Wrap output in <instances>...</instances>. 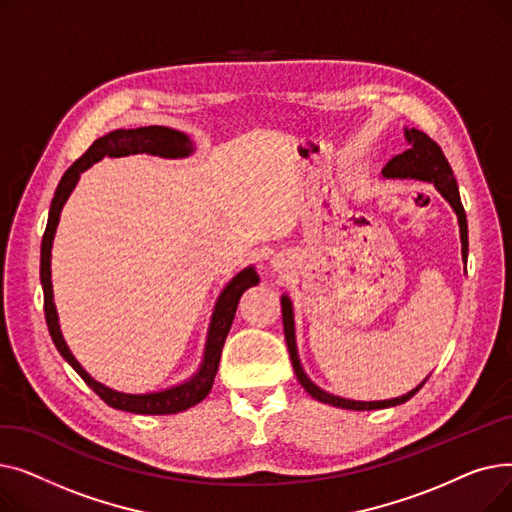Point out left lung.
I'll list each match as a JSON object with an SVG mask.
<instances>
[{"instance_id": "8db88e82", "label": "left lung", "mask_w": 512, "mask_h": 512, "mask_svg": "<svg viewBox=\"0 0 512 512\" xmlns=\"http://www.w3.org/2000/svg\"><path fill=\"white\" fill-rule=\"evenodd\" d=\"M405 137L409 143V149L402 151L400 155L392 157L386 168L382 170V174L386 178H417V180H425L432 182L438 193L450 203V207L454 209L456 218H459V226H461V242H463V261L467 263V253H469V232H467V215L461 203V195H459V186H456L452 168L448 164V159L444 157L440 145L429 139L425 132L417 130V128H405ZM282 321H284V336H286V346L290 353V361H292V369L297 373V380L301 382V386L319 402H326V405L338 407V409H348V411H375V409H388V407H396L407 402L409 398H413L421 386L425 382H421L417 388H413L411 392L390 398V400H351V398H342V396H334L326 390H321L319 386H315L307 373L301 367V359L297 353V338H294V317H292V303L282 294Z\"/></svg>"}]
</instances>
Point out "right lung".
I'll return each mask as SVG.
<instances>
[{"mask_svg":"<svg viewBox=\"0 0 512 512\" xmlns=\"http://www.w3.org/2000/svg\"><path fill=\"white\" fill-rule=\"evenodd\" d=\"M193 151H195L193 141L188 139L184 132L168 128V126H141V128H128V130H124V128L112 130V132H107L105 137L97 139L85 151V155L78 157L74 164L66 170V174L62 176V180L56 188V195H53V199H51L47 228H45V234L41 240V286H43V307H45L47 328H49L51 340H53V344H56L60 355L74 367V371L85 380V384L105 402V405H110L118 411H128V413H137V415H172V413L191 409L197 405V402H201L211 392L215 373H218L222 348H224L226 336L230 332L232 319H234L242 292L255 286L259 282V276H257L253 265L245 267V270L236 274L222 290L218 303H215L213 315H211L203 361L195 375H191V378L178 386L159 390V392L126 394V392L107 388V386L99 384L97 380H93L91 375L83 369V365H80L76 361V357L70 353V348L62 336L56 303H53V288H51L53 236H56L62 207L68 201L70 193L74 191L80 174H83L87 168H91L93 164H97V161H101L103 157L149 153V155H159V157H168V159H178V157H188Z\"/></svg>","mask_w":512,"mask_h":512,"instance_id":"right-lung-1","label":"right lung"}]
</instances>
